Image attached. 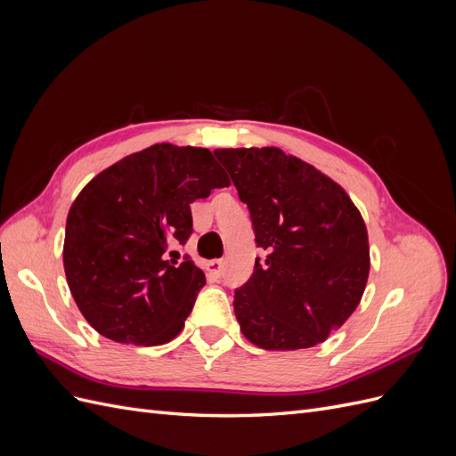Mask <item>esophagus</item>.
<instances>
[{
  "mask_svg": "<svg viewBox=\"0 0 456 456\" xmlns=\"http://www.w3.org/2000/svg\"><path fill=\"white\" fill-rule=\"evenodd\" d=\"M207 272L215 275V278H220V275H223V272H224V260L223 258L209 260V262H207Z\"/></svg>",
  "mask_w": 456,
  "mask_h": 456,
  "instance_id": "34e87169",
  "label": "esophagus"
}]
</instances>
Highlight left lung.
<instances>
[{"label":"left lung","instance_id":"8db88e82","mask_svg":"<svg viewBox=\"0 0 456 456\" xmlns=\"http://www.w3.org/2000/svg\"><path fill=\"white\" fill-rule=\"evenodd\" d=\"M251 213L256 247L233 312L247 340L265 350L312 348L363 297L369 240L363 218L335 181L280 148L215 150Z\"/></svg>","mask_w":456,"mask_h":456}]
</instances>
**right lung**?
Here are the masks:
<instances>
[{"instance_id": "right-lung-1", "label": "right lung", "mask_w": 456, "mask_h": 456, "mask_svg": "<svg viewBox=\"0 0 456 456\" xmlns=\"http://www.w3.org/2000/svg\"><path fill=\"white\" fill-rule=\"evenodd\" d=\"M230 186L207 148L154 144L96 175L66 218L64 272L79 312L110 340L158 346L181 333L205 273L175 243L190 203Z\"/></svg>"}]
</instances>
